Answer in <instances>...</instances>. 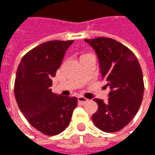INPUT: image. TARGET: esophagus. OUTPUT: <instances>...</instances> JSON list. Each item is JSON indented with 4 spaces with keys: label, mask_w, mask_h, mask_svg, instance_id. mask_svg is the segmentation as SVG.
<instances>
[{
    "label": "esophagus",
    "mask_w": 155,
    "mask_h": 155,
    "mask_svg": "<svg viewBox=\"0 0 155 155\" xmlns=\"http://www.w3.org/2000/svg\"><path fill=\"white\" fill-rule=\"evenodd\" d=\"M78 102H79V103L82 104H85V103H87V102H88V99L85 98V97H78Z\"/></svg>",
    "instance_id": "obj_1"
}]
</instances>
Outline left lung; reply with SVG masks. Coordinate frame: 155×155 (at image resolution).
Instances as JSON below:
<instances>
[{"label": "left lung", "instance_id": "obj_1", "mask_svg": "<svg viewBox=\"0 0 155 155\" xmlns=\"http://www.w3.org/2000/svg\"><path fill=\"white\" fill-rule=\"evenodd\" d=\"M95 50L102 78L110 88L108 103L94 99L98 105L93 114L96 127L107 133L121 130L133 120L144 94L143 75L133 51L110 38L84 39Z\"/></svg>", "mask_w": 155, "mask_h": 155}]
</instances>
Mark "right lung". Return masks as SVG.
<instances>
[{
    "label": "right lung",
    "instance_id": "add662e5",
    "mask_svg": "<svg viewBox=\"0 0 155 155\" xmlns=\"http://www.w3.org/2000/svg\"><path fill=\"white\" fill-rule=\"evenodd\" d=\"M73 40L42 43L21 58L16 71L15 96L28 122L46 135H56L68 127L78 98L51 91V78L60 67Z\"/></svg>",
    "mask_w": 155,
    "mask_h": 155
}]
</instances>
